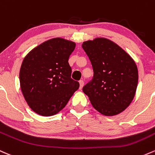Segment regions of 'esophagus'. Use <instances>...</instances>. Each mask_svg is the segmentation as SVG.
Instances as JSON below:
<instances>
[{
	"mask_svg": "<svg viewBox=\"0 0 155 155\" xmlns=\"http://www.w3.org/2000/svg\"><path fill=\"white\" fill-rule=\"evenodd\" d=\"M79 85H80V87H79V89H82L83 86H84V81H83V80H80L79 81Z\"/></svg>",
	"mask_w": 155,
	"mask_h": 155,
	"instance_id": "34e87169",
	"label": "esophagus"
}]
</instances>
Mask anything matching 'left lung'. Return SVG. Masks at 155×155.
Masks as SVG:
<instances>
[{"instance_id":"1","label":"left lung","mask_w":155,"mask_h":155,"mask_svg":"<svg viewBox=\"0 0 155 155\" xmlns=\"http://www.w3.org/2000/svg\"><path fill=\"white\" fill-rule=\"evenodd\" d=\"M82 48L94 73L83 92L102 115L122 113L130 106L137 90L138 71L135 61L118 45L104 37L84 42Z\"/></svg>"}]
</instances>
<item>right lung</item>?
I'll return each instance as SVG.
<instances>
[{"instance_id":"add662e5","label":"right lung","mask_w":155,"mask_h":155,"mask_svg":"<svg viewBox=\"0 0 155 155\" xmlns=\"http://www.w3.org/2000/svg\"><path fill=\"white\" fill-rule=\"evenodd\" d=\"M76 43L61 37L34 48L20 70L22 93L29 107L42 116L56 115L66 106L79 83L71 78L68 59Z\"/></svg>"}]
</instances>
